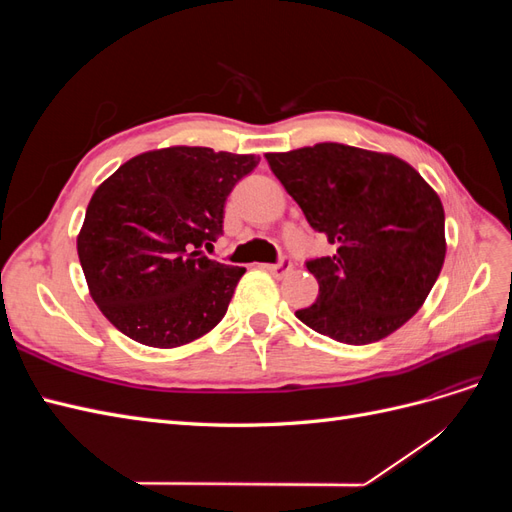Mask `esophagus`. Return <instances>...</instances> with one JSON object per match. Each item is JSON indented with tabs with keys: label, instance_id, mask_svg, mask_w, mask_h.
<instances>
[{
	"label": "esophagus",
	"instance_id": "34e87169",
	"mask_svg": "<svg viewBox=\"0 0 512 512\" xmlns=\"http://www.w3.org/2000/svg\"><path fill=\"white\" fill-rule=\"evenodd\" d=\"M265 269L271 275H275V277H284V275H288L292 271V262L288 258H282L280 262H275V265H267Z\"/></svg>",
	"mask_w": 512,
	"mask_h": 512
}]
</instances>
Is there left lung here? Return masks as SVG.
<instances>
[{"label":"left lung","mask_w":512,"mask_h":512,"mask_svg":"<svg viewBox=\"0 0 512 512\" xmlns=\"http://www.w3.org/2000/svg\"><path fill=\"white\" fill-rule=\"evenodd\" d=\"M305 220L335 245L307 260L318 299L297 318L342 344H374L406 324L446 256L444 207L416 170L391 153L318 143L267 153Z\"/></svg>","instance_id":"obj_1"}]
</instances>
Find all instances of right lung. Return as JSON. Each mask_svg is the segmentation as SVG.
<instances>
[{"instance_id":"right-lung-1","label":"right lung","mask_w":512,"mask_h":512,"mask_svg":"<svg viewBox=\"0 0 512 512\" xmlns=\"http://www.w3.org/2000/svg\"><path fill=\"white\" fill-rule=\"evenodd\" d=\"M260 158L166 147L121 164L91 196L76 250L91 299L115 329L151 348L209 333L243 267L205 256L222 235L224 203Z\"/></svg>"}]
</instances>
